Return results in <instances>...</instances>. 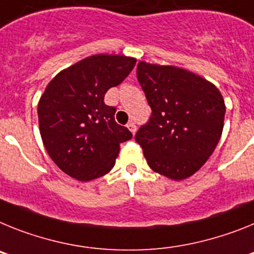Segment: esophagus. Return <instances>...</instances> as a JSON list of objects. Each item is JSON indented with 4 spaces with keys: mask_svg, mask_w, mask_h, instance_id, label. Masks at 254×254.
Returning <instances> with one entry per match:
<instances>
[{
    "mask_svg": "<svg viewBox=\"0 0 254 254\" xmlns=\"http://www.w3.org/2000/svg\"><path fill=\"white\" fill-rule=\"evenodd\" d=\"M127 129L130 130V131H131V133H135L136 131V125H135V123H134V121H129V123H127Z\"/></svg>",
    "mask_w": 254,
    "mask_h": 254,
    "instance_id": "1",
    "label": "esophagus"
}]
</instances>
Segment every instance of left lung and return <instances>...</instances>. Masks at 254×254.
I'll return each instance as SVG.
<instances>
[{
    "label": "left lung",
    "mask_w": 254,
    "mask_h": 254,
    "mask_svg": "<svg viewBox=\"0 0 254 254\" xmlns=\"http://www.w3.org/2000/svg\"><path fill=\"white\" fill-rule=\"evenodd\" d=\"M136 78L152 110L136 143L153 171L187 179L206 164L221 138L224 98L212 83L175 66L140 61Z\"/></svg>",
    "instance_id": "1"
}]
</instances>
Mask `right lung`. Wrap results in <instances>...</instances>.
Returning a JSON list of instances; mask_svg holds the SVG:
<instances>
[{"label":"right lung","mask_w":254,"mask_h":254,"mask_svg":"<svg viewBox=\"0 0 254 254\" xmlns=\"http://www.w3.org/2000/svg\"><path fill=\"white\" fill-rule=\"evenodd\" d=\"M136 60L94 55L55 76L38 103L46 151L64 173L80 182L106 175L114 167L120 143L133 134L115 121L116 109L105 94L131 72Z\"/></svg>","instance_id":"obj_1"}]
</instances>
